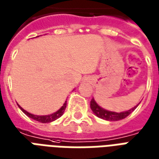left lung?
<instances>
[{
  "instance_id": "1",
  "label": "left lung",
  "mask_w": 159,
  "mask_h": 159,
  "mask_svg": "<svg viewBox=\"0 0 159 159\" xmlns=\"http://www.w3.org/2000/svg\"><path fill=\"white\" fill-rule=\"evenodd\" d=\"M140 104V103H139ZM138 104V105H139ZM138 105H137L136 107H134L132 109L126 111L122 112H115L111 111H107V110L104 109L102 107H101L95 101V99L93 98L91 101H90V108L92 110L93 113L95 114L97 117L101 118L103 120H110V121H115V120H119L121 119L126 118L127 116H129L133 111H134L137 107H138Z\"/></svg>"
}]
</instances>
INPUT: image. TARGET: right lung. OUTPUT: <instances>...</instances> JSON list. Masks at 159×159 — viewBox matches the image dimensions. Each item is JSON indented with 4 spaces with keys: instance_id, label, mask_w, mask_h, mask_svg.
Segmentation results:
<instances>
[{
    "instance_id": "right-lung-1",
    "label": "right lung",
    "mask_w": 159,
    "mask_h": 159,
    "mask_svg": "<svg viewBox=\"0 0 159 159\" xmlns=\"http://www.w3.org/2000/svg\"><path fill=\"white\" fill-rule=\"evenodd\" d=\"M37 38V37H36ZM66 105H67V101H65L64 103V105L62 106L61 108L59 110H58L57 111L53 112L52 114L50 115H45V116H38V115H33L32 113H29L27 111H25L23 108H21L20 106L18 105L19 108L22 111L23 113H25L26 115L28 116V117L32 118L33 120H37V121H39V122H42V123H48V122H52L53 120H57L58 118L63 116L64 114V111H65V108H66Z\"/></svg>"
}]
</instances>
